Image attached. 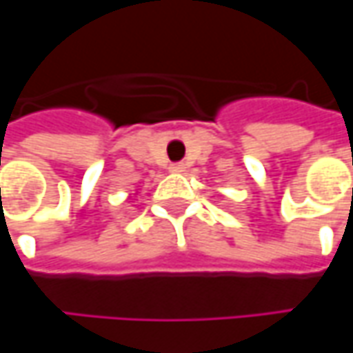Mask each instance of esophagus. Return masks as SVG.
<instances>
[{"mask_svg":"<svg viewBox=\"0 0 353 353\" xmlns=\"http://www.w3.org/2000/svg\"><path fill=\"white\" fill-rule=\"evenodd\" d=\"M169 169L170 172H183V170L186 169V165H184V163H172Z\"/></svg>","mask_w":353,"mask_h":353,"instance_id":"34e87169","label":"esophagus"}]
</instances>
